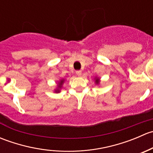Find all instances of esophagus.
Instances as JSON below:
<instances>
[{
	"label": "esophagus",
	"instance_id": "esophagus-1",
	"mask_svg": "<svg viewBox=\"0 0 153 153\" xmlns=\"http://www.w3.org/2000/svg\"><path fill=\"white\" fill-rule=\"evenodd\" d=\"M76 74L78 76H81V75H82V72H81V70H78L76 71Z\"/></svg>",
	"mask_w": 153,
	"mask_h": 153
}]
</instances>
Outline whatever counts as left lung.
Listing matches in <instances>:
<instances>
[{
    "label": "left lung",
    "mask_w": 153,
    "mask_h": 153,
    "mask_svg": "<svg viewBox=\"0 0 153 153\" xmlns=\"http://www.w3.org/2000/svg\"><path fill=\"white\" fill-rule=\"evenodd\" d=\"M95 84H99V83H100V79H99V78H95Z\"/></svg>",
    "instance_id": "left-lung-1"
}]
</instances>
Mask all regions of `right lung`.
<instances>
[{
  "instance_id": "add662e5",
  "label": "right lung",
  "mask_w": 153,
  "mask_h": 153,
  "mask_svg": "<svg viewBox=\"0 0 153 153\" xmlns=\"http://www.w3.org/2000/svg\"><path fill=\"white\" fill-rule=\"evenodd\" d=\"M64 79H61V81L58 82V87H57V89L55 90V92H60V90H61V87H62V85H63V84H64Z\"/></svg>"
}]
</instances>
